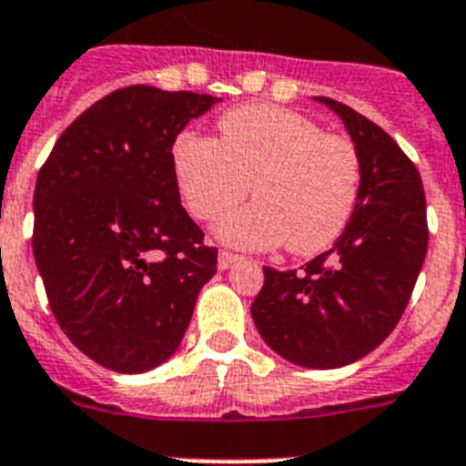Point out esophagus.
<instances>
[{"label":"esophagus","instance_id":"34e87169","mask_svg":"<svg viewBox=\"0 0 466 466\" xmlns=\"http://www.w3.org/2000/svg\"><path fill=\"white\" fill-rule=\"evenodd\" d=\"M238 258L241 256H238V253H232V250H220V253H218V267H220V269H228V267H232Z\"/></svg>","mask_w":466,"mask_h":466}]
</instances>
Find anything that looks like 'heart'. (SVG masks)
<instances>
[{"label":"heart","instance_id":"b5f03b06","mask_svg":"<svg viewBox=\"0 0 466 466\" xmlns=\"http://www.w3.org/2000/svg\"><path fill=\"white\" fill-rule=\"evenodd\" d=\"M173 171L185 206L216 220L244 199L258 201L218 222L241 248L283 244L295 256L333 246L361 197L363 166L354 140L323 133L317 121L277 105H244L218 119V140L180 133Z\"/></svg>","mask_w":466,"mask_h":466}]
</instances>
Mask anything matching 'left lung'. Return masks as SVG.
Wrapping results in <instances>:
<instances>
[{
	"instance_id": "obj_1",
	"label": "left lung",
	"mask_w": 466,
	"mask_h": 466,
	"mask_svg": "<svg viewBox=\"0 0 466 466\" xmlns=\"http://www.w3.org/2000/svg\"><path fill=\"white\" fill-rule=\"evenodd\" d=\"M317 100L345 121L359 147V206L333 248L300 272L262 267L250 314L277 354L326 370L359 361L396 329L427 256L429 228L422 177L394 137L338 100Z\"/></svg>"
}]
</instances>
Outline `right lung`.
I'll return each instance as SVG.
<instances>
[{
    "label": "right lung",
    "mask_w": 466,
    "mask_h": 466,
    "mask_svg": "<svg viewBox=\"0 0 466 466\" xmlns=\"http://www.w3.org/2000/svg\"><path fill=\"white\" fill-rule=\"evenodd\" d=\"M220 98L119 88L76 116L39 168L32 250L63 333L116 373L177 350L218 248L180 204L173 143Z\"/></svg>",
    "instance_id": "1"
}]
</instances>
